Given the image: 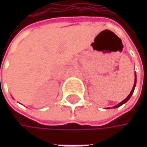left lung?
Masks as SVG:
<instances>
[{
    "mask_svg": "<svg viewBox=\"0 0 147 147\" xmlns=\"http://www.w3.org/2000/svg\"><path fill=\"white\" fill-rule=\"evenodd\" d=\"M134 86H133V88H132V90H131V92H130V94L128 95V97L125 99V100H123L122 102H120L119 104H117V105H115V106H113L112 108H117V107H119V106H121L122 105H123V104H125V103L127 102L129 99H130V97L132 96V94H133V93H134V88H135V86H136V73H135V75H134ZM107 109H110V108H107Z\"/></svg>",
    "mask_w": 147,
    "mask_h": 147,
    "instance_id": "1",
    "label": "left lung"
}]
</instances>
